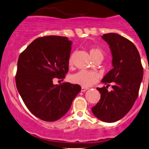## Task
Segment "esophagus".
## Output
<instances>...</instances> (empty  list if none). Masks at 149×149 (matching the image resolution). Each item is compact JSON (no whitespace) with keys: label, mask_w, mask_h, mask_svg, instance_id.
<instances>
[{"label":"esophagus","mask_w":149,"mask_h":149,"mask_svg":"<svg viewBox=\"0 0 149 149\" xmlns=\"http://www.w3.org/2000/svg\"><path fill=\"white\" fill-rule=\"evenodd\" d=\"M87 89H88V88H85V87H81V91H82V92H84V91H86Z\"/></svg>","instance_id":"34e87169"}]
</instances>
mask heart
Instances as JSON below:
<instances>
[{"label": "heart", "instance_id": "1", "mask_svg": "<svg viewBox=\"0 0 149 149\" xmlns=\"http://www.w3.org/2000/svg\"><path fill=\"white\" fill-rule=\"evenodd\" d=\"M89 53L94 60L97 58H103V52L101 49L97 47H92L89 49ZM69 65L73 64V56H70L68 60ZM99 76L97 73L88 70H80L74 74L71 75L70 80L72 83L79 84L83 87H89L98 81Z\"/></svg>", "mask_w": 149, "mask_h": 149}]
</instances>
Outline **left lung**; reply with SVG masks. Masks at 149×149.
I'll return each mask as SVG.
<instances>
[{
	"label": "left lung",
	"mask_w": 149,
	"mask_h": 149,
	"mask_svg": "<svg viewBox=\"0 0 149 149\" xmlns=\"http://www.w3.org/2000/svg\"><path fill=\"white\" fill-rule=\"evenodd\" d=\"M102 38L110 48L113 68L102 80L106 86L97 88L101 98L91 110L100 120L114 123L133 107L139 95L143 69L139 51L130 40L115 33L104 34ZM112 82L113 90L109 92L107 88Z\"/></svg>",
	"instance_id": "1"
}]
</instances>
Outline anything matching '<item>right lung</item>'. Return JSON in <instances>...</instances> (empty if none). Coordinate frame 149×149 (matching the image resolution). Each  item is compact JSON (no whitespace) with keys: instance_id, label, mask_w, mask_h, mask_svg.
I'll use <instances>...</instances> for the list:
<instances>
[{"instance_id":"1","label":"right lung","mask_w":149,"mask_h":149,"mask_svg":"<svg viewBox=\"0 0 149 149\" xmlns=\"http://www.w3.org/2000/svg\"><path fill=\"white\" fill-rule=\"evenodd\" d=\"M71 45L68 37L46 36L34 40L19 55L16 88L29 110L44 121L65 115L81 90L78 84H53L68 71Z\"/></svg>"}]
</instances>
